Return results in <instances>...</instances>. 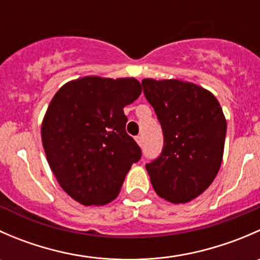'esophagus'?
<instances>
[{
    "label": "esophagus",
    "mask_w": 260,
    "mask_h": 260,
    "mask_svg": "<svg viewBox=\"0 0 260 260\" xmlns=\"http://www.w3.org/2000/svg\"><path fill=\"white\" fill-rule=\"evenodd\" d=\"M136 142H137L140 146H142V143H143V137H142V136H137V137H136Z\"/></svg>",
    "instance_id": "1"
}]
</instances>
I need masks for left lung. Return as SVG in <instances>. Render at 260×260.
Wrapping results in <instances>:
<instances>
[{
  "label": "left lung",
  "instance_id": "1",
  "mask_svg": "<svg viewBox=\"0 0 260 260\" xmlns=\"http://www.w3.org/2000/svg\"><path fill=\"white\" fill-rule=\"evenodd\" d=\"M164 132V148L146 165L157 195L185 204L214 181L224 153L226 120L219 102L206 89L177 79L142 80Z\"/></svg>",
  "mask_w": 260,
  "mask_h": 260
}]
</instances>
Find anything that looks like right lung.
<instances>
[{
	"mask_svg": "<svg viewBox=\"0 0 260 260\" xmlns=\"http://www.w3.org/2000/svg\"><path fill=\"white\" fill-rule=\"evenodd\" d=\"M142 91L135 78L84 77L62 85L49 104L41 140L62 190L85 206L119 193L131 166L142 156L125 132L123 108Z\"/></svg>",
	"mask_w": 260,
	"mask_h": 260,
	"instance_id": "1",
	"label": "right lung"
}]
</instances>
